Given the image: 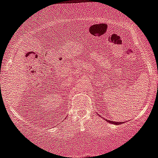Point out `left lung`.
<instances>
[{"instance_id":"obj_1","label":"left lung","mask_w":158,"mask_h":158,"mask_svg":"<svg viewBox=\"0 0 158 158\" xmlns=\"http://www.w3.org/2000/svg\"><path fill=\"white\" fill-rule=\"evenodd\" d=\"M102 118H103V117H101ZM106 121H109V122L110 123H112V124H121V122H118H118H115V121H110V120H107V119H105Z\"/></svg>"}]
</instances>
